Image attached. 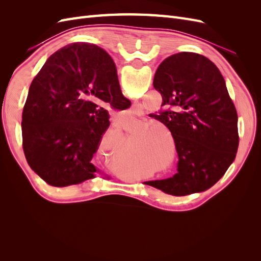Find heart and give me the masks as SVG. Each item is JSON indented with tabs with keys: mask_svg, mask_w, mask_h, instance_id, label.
I'll use <instances>...</instances> for the list:
<instances>
[{
	"mask_svg": "<svg viewBox=\"0 0 261 261\" xmlns=\"http://www.w3.org/2000/svg\"><path fill=\"white\" fill-rule=\"evenodd\" d=\"M152 126V123L147 121H135L130 125H127L126 130L132 135V134H137L136 139H139L133 145V152L135 154H145L152 152L153 150H156L160 146V137L156 136L158 134L161 133V129L158 127H149Z\"/></svg>",
	"mask_w": 261,
	"mask_h": 261,
	"instance_id": "obj_1",
	"label": "heart"
}]
</instances>
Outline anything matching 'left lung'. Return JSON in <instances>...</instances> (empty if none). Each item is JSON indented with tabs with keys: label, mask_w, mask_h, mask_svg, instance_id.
Listing matches in <instances>:
<instances>
[{
	"label": "left lung",
	"mask_w": 261,
	"mask_h": 261,
	"mask_svg": "<svg viewBox=\"0 0 261 261\" xmlns=\"http://www.w3.org/2000/svg\"><path fill=\"white\" fill-rule=\"evenodd\" d=\"M153 87L164 109L151 116L174 138L178 173L148 185L174 196L206 191L224 175L239 148L238 113L222 74L203 55L180 52L159 65Z\"/></svg>",
	"instance_id": "left-lung-1"
}]
</instances>
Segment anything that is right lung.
<instances>
[{
    "label": "right lung",
    "instance_id": "1",
    "mask_svg": "<svg viewBox=\"0 0 261 261\" xmlns=\"http://www.w3.org/2000/svg\"><path fill=\"white\" fill-rule=\"evenodd\" d=\"M105 106L129 108L111 57L99 46L70 43L45 61L22 110V149L46 184L65 187L94 177L91 160L110 126Z\"/></svg>",
    "mask_w": 261,
    "mask_h": 261
}]
</instances>
